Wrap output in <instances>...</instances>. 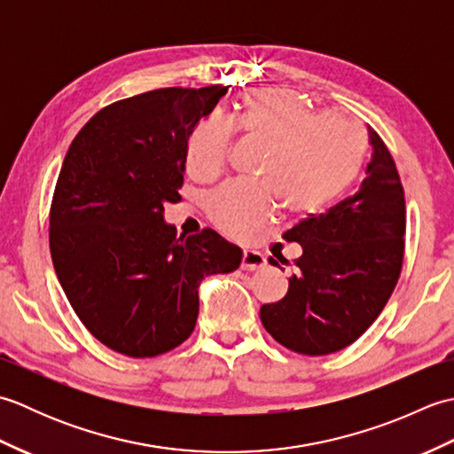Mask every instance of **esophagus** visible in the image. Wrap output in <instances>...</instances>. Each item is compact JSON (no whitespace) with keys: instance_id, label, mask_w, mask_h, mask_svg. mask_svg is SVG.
I'll return each instance as SVG.
<instances>
[{"instance_id":"esophagus-1","label":"esophagus","mask_w":454,"mask_h":454,"mask_svg":"<svg viewBox=\"0 0 454 454\" xmlns=\"http://www.w3.org/2000/svg\"><path fill=\"white\" fill-rule=\"evenodd\" d=\"M265 257L259 254V252H254V249H244L242 254V269L244 271H257V269L265 267Z\"/></svg>"}]
</instances>
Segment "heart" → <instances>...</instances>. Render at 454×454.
<instances>
[{
  "label": "heart",
  "instance_id": "b5f03b06",
  "mask_svg": "<svg viewBox=\"0 0 454 454\" xmlns=\"http://www.w3.org/2000/svg\"><path fill=\"white\" fill-rule=\"evenodd\" d=\"M230 127L267 144L257 183H228L210 195L212 224L244 236L273 215L278 202L291 215L322 208L359 173L369 138L361 121L340 109L316 113L285 88L246 91L234 103ZM232 130L216 119L200 121L187 140L185 166L197 181L216 179L226 168Z\"/></svg>",
  "mask_w": 454,
  "mask_h": 454
}]
</instances>
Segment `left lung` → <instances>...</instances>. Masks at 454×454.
Returning a JSON list of instances; mask_svg holds the SVG:
<instances>
[{
    "label": "left lung",
    "instance_id": "obj_1",
    "mask_svg": "<svg viewBox=\"0 0 454 454\" xmlns=\"http://www.w3.org/2000/svg\"><path fill=\"white\" fill-rule=\"evenodd\" d=\"M372 158L359 191L324 215L286 230L302 246L285 298L263 304L267 333L301 355H330L359 340L379 317L403 263L406 199L396 163L372 127ZM269 263L277 265L273 257Z\"/></svg>",
    "mask_w": 454,
    "mask_h": 454
}]
</instances>
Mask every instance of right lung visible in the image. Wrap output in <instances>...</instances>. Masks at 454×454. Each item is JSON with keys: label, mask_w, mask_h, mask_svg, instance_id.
<instances>
[{"label": "right lung", "mask_w": 454, "mask_h": 454, "mask_svg": "<svg viewBox=\"0 0 454 454\" xmlns=\"http://www.w3.org/2000/svg\"><path fill=\"white\" fill-rule=\"evenodd\" d=\"M224 93L163 88L114 101L75 134L58 176L48 226L58 281L91 335L132 359L185 341L199 283L242 262L210 228L177 238L163 222V207L181 200L191 132Z\"/></svg>", "instance_id": "1"}]
</instances>
